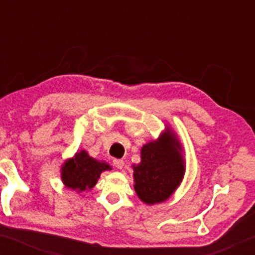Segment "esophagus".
Listing matches in <instances>:
<instances>
[{
    "label": "esophagus",
    "instance_id": "1",
    "mask_svg": "<svg viewBox=\"0 0 255 255\" xmlns=\"http://www.w3.org/2000/svg\"><path fill=\"white\" fill-rule=\"evenodd\" d=\"M114 165L118 169H122L125 165V162L122 159H114Z\"/></svg>",
    "mask_w": 255,
    "mask_h": 255
}]
</instances>
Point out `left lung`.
Here are the masks:
<instances>
[{"mask_svg": "<svg viewBox=\"0 0 255 255\" xmlns=\"http://www.w3.org/2000/svg\"><path fill=\"white\" fill-rule=\"evenodd\" d=\"M134 189L141 201H165L180 186L184 175L182 147L171 129L141 148V162L133 165Z\"/></svg>", "mask_w": 255, "mask_h": 255, "instance_id": "8db88e82", "label": "left lung"}]
</instances>
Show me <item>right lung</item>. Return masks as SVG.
Wrapping results in <instances>:
<instances>
[{"instance_id":"right-lung-1","label":"right lung","mask_w":255,"mask_h":255,"mask_svg":"<svg viewBox=\"0 0 255 255\" xmlns=\"http://www.w3.org/2000/svg\"><path fill=\"white\" fill-rule=\"evenodd\" d=\"M105 170H111L108 163L99 162L83 150L64 162L61 169V177L67 188L85 192L95 187L101 174Z\"/></svg>"}]
</instances>
